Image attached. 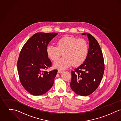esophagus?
<instances>
[{
    "label": "esophagus",
    "mask_w": 121,
    "mask_h": 121,
    "mask_svg": "<svg viewBox=\"0 0 121 121\" xmlns=\"http://www.w3.org/2000/svg\"><path fill=\"white\" fill-rule=\"evenodd\" d=\"M63 72H64V70H60V69L58 70V71H57L58 73H62Z\"/></svg>",
    "instance_id": "1"
}]
</instances>
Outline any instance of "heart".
Listing matches in <instances>:
<instances>
[{
	"label": "heart",
	"mask_w": 121,
	"mask_h": 121,
	"mask_svg": "<svg viewBox=\"0 0 121 121\" xmlns=\"http://www.w3.org/2000/svg\"><path fill=\"white\" fill-rule=\"evenodd\" d=\"M57 46L49 45L46 48V53L49 58L55 61L63 52V58L54 63L55 68L64 69L71 65L77 66L83 63L88 53V45L83 39L65 36L57 42Z\"/></svg>",
	"instance_id": "heart-1"
}]
</instances>
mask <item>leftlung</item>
I'll return each instance as SVG.
<instances>
[{"label":"left lung","mask_w":121,"mask_h":121,"mask_svg":"<svg viewBox=\"0 0 121 121\" xmlns=\"http://www.w3.org/2000/svg\"><path fill=\"white\" fill-rule=\"evenodd\" d=\"M89 40L88 53L83 63L71 71L70 83L72 90L76 94L86 96L92 93L102 79L104 65L103 53L97 41L89 33H83Z\"/></svg>","instance_id":"8db88e82"}]
</instances>
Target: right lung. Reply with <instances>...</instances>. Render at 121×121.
Listing matches in <instances>:
<instances>
[{
  "label": "right lung",
  "instance_id": "add662e5",
  "mask_svg": "<svg viewBox=\"0 0 121 121\" xmlns=\"http://www.w3.org/2000/svg\"><path fill=\"white\" fill-rule=\"evenodd\" d=\"M56 33L39 32L34 34L23 47L17 61V70L21 84L30 94L39 95L53 86L57 69L48 72L52 65L46 53L50 42Z\"/></svg>",
  "mask_w": 121,
  "mask_h": 121
}]
</instances>
